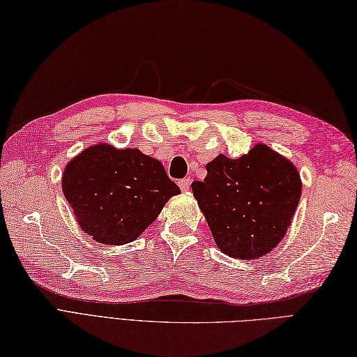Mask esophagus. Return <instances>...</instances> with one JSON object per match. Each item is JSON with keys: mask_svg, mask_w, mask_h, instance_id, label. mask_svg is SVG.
Instances as JSON below:
<instances>
[{"mask_svg": "<svg viewBox=\"0 0 357 357\" xmlns=\"http://www.w3.org/2000/svg\"><path fill=\"white\" fill-rule=\"evenodd\" d=\"M178 186H180V189L181 190H189V188H190V178H181V180H178Z\"/></svg>", "mask_w": 357, "mask_h": 357, "instance_id": "34e87169", "label": "esophagus"}]
</instances>
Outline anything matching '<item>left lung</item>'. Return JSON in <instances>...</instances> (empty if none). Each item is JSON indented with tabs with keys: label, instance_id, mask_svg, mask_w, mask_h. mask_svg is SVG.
<instances>
[{
	"label": "left lung",
	"instance_id": "left-lung-1",
	"mask_svg": "<svg viewBox=\"0 0 357 357\" xmlns=\"http://www.w3.org/2000/svg\"><path fill=\"white\" fill-rule=\"evenodd\" d=\"M206 169L192 192L218 248L238 259L271 252L291 225L302 195L294 163L258 142L238 159L219 155Z\"/></svg>",
	"mask_w": 357,
	"mask_h": 357
}]
</instances>
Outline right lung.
<instances>
[{
    "mask_svg": "<svg viewBox=\"0 0 357 357\" xmlns=\"http://www.w3.org/2000/svg\"><path fill=\"white\" fill-rule=\"evenodd\" d=\"M61 186L84 233L109 246L138 238L180 194L158 159L107 142L93 144L67 163Z\"/></svg>",
    "mask_w": 357,
    "mask_h": 357,
    "instance_id": "1",
    "label": "right lung"
}]
</instances>
